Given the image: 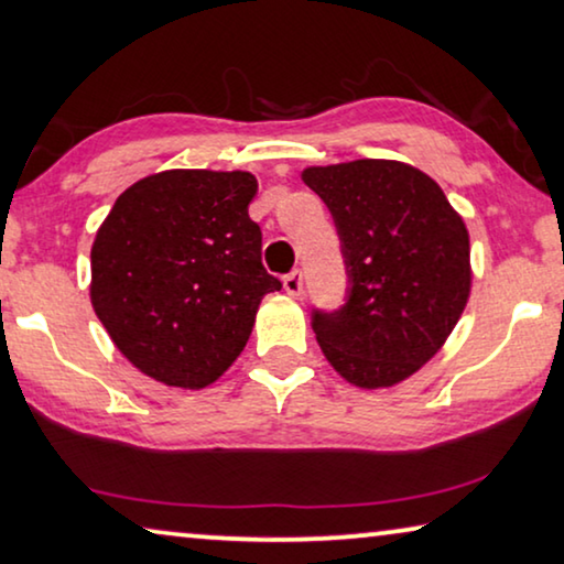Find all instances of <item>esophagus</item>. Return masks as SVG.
<instances>
[{"instance_id":"esophagus-1","label":"esophagus","mask_w":564,"mask_h":564,"mask_svg":"<svg viewBox=\"0 0 564 564\" xmlns=\"http://www.w3.org/2000/svg\"><path fill=\"white\" fill-rule=\"evenodd\" d=\"M282 284H284V290H288V295H292V297H300L305 292L303 272H300V269H292L290 274H284Z\"/></svg>"}]
</instances>
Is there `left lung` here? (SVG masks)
Returning a JSON list of instances; mask_svg holds the SVG:
<instances>
[{
  "mask_svg": "<svg viewBox=\"0 0 564 564\" xmlns=\"http://www.w3.org/2000/svg\"><path fill=\"white\" fill-rule=\"evenodd\" d=\"M303 182L334 215L349 300L313 311L330 367L365 390L392 388L442 349L465 311L469 234L442 187L403 161L307 166Z\"/></svg>",
  "mask_w": 564,
  "mask_h": 564,
  "instance_id": "left-lung-1",
  "label": "left lung"
}]
</instances>
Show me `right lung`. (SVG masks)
Returning <instances> with one entry per match:
<instances>
[{"instance_id":"obj_1","label":"right lung","mask_w":564,"mask_h":564,"mask_svg":"<svg viewBox=\"0 0 564 564\" xmlns=\"http://www.w3.org/2000/svg\"><path fill=\"white\" fill-rule=\"evenodd\" d=\"M251 172L169 169L115 199L91 243L89 297L135 369L199 390L249 341L261 297L282 290L249 218Z\"/></svg>"}]
</instances>
